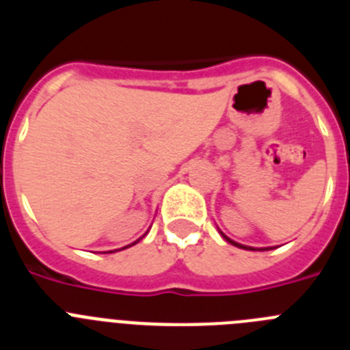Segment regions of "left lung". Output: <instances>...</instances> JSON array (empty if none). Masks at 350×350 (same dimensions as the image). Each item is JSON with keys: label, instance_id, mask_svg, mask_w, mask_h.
<instances>
[{"label": "left lung", "instance_id": "8db88e82", "mask_svg": "<svg viewBox=\"0 0 350 350\" xmlns=\"http://www.w3.org/2000/svg\"><path fill=\"white\" fill-rule=\"evenodd\" d=\"M219 233H221V237L224 238L226 242L228 243H231V245H234V247H240V249H245V250H270L271 247H261V249H256V247H249V245H242V243H238V242H234V240H231L230 237H226L224 233H222L221 230H219Z\"/></svg>", "mask_w": 350, "mask_h": 350}]
</instances>
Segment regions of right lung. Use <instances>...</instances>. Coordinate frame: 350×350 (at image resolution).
I'll list each match as a JSON object with an SVG mask.
<instances>
[{
	"label": "right lung",
	"instance_id": "add662e5",
	"mask_svg": "<svg viewBox=\"0 0 350 350\" xmlns=\"http://www.w3.org/2000/svg\"><path fill=\"white\" fill-rule=\"evenodd\" d=\"M145 234H147V233H145ZM145 234H144V237H145ZM144 237H142V238H144ZM142 238H138V240H137V242H133V243H129V245H126V247H122V249H128V247H133V245H135V243H138V242H140V240H142ZM122 249H120V250H122ZM110 252H113V250H108V252H107V254H110Z\"/></svg>",
	"mask_w": 350,
	"mask_h": 350
}]
</instances>
